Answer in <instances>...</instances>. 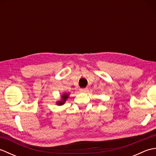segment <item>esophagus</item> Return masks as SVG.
Returning <instances> with one entry per match:
<instances>
[{
	"label": "esophagus",
	"mask_w": 156,
	"mask_h": 156,
	"mask_svg": "<svg viewBox=\"0 0 156 156\" xmlns=\"http://www.w3.org/2000/svg\"><path fill=\"white\" fill-rule=\"evenodd\" d=\"M88 90V89L87 88H80V91L81 92H87Z\"/></svg>",
	"instance_id": "34e87169"
}]
</instances>
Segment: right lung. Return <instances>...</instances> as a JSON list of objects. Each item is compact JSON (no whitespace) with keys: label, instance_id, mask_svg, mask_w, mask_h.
<instances>
[{"label":"right lung","instance_id":"right-lung-1","mask_svg":"<svg viewBox=\"0 0 156 156\" xmlns=\"http://www.w3.org/2000/svg\"><path fill=\"white\" fill-rule=\"evenodd\" d=\"M68 94H64L62 96V101H59V102H58V105H63L65 102V101H66V99L68 98Z\"/></svg>","mask_w":156,"mask_h":156}]
</instances>
